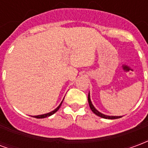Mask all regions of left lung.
<instances>
[{
    "mask_svg": "<svg viewBox=\"0 0 148 148\" xmlns=\"http://www.w3.org/2000/svg\"><path fill=\"white\" fill-rule=\"evenodd\" d=\"M88 102H89V105H90V107L92 112H93L94 114H96L97 116H98L100 117H102L105 118V119H118V118H121L122 116H107V115L102 114V113H101L99 111H97L95 108H94V106H93V104L91 102V100H90V93H89V95H88Z\"/></svg>",
    "mask_w": 148,
    "mask_h": 148,
    "instance_id": "8db88e82",
    "label": "left lung"
}]
</instances>
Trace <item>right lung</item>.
Instances as JSON below:
<instances>
[{
    "label": "right lung",
    "instance_id": "1",
    "mask_svg": "<svg viewBox=\"0 0 148 148\" xmlns=\"http://www.w3.org/2000/svg\"><path fill=\"white\" fill-rule=\"evenodd\" d=\"M64 100V99H63ZM63 100H62V101H63ZM62 101L61 103H60V105L56 108V109H55V110H53V111L50 112H48V113H46V114H42V115H38V116H34L33 117L35 118H45V117H47V116H51V115H53L54 113H55L56 112L58 111V109H59V108H60V106H61L62 103Z\"/></svg>",
    "mask_w": 148,
    "mask_h": 148
}]
</instances>
